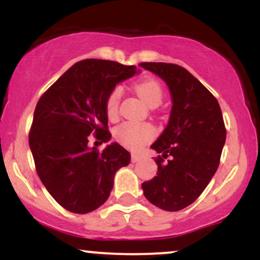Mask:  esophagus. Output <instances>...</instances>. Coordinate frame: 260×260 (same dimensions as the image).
<instances>
[{
    "instance_id": "obj_1",
    "label": "esophagus",
    "mask_w": 260,
    "mask_h": 260,
    "mask_svg": "<svg viewBox=\"0 0 260 260\" xmlns=\"http://www.w3.org/2000/svg\"><path fill=\"white\" fill-rule=\"evenodd\" d=\"M143 159L142 155H138V154H132L131 155V160H132V162H138Z\"/></svg>"
}]
</instances>
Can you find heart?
<instances>
[{
  "mask_svg": "<svg viewBox=\"0 0 260 260\" xmlns=\"http://www.w3.org/2000/svg\"><path fill=\"white\" fill-rule=\"evenodd\" d=\"M134 90L140 99L148 106H159L162 101L164 91L160 83L153 78H145L134 84ZM122 89L120 86L110 92L106 100V112L110 118H115L120 109ZM115 137L124 147L129 149H139L154 137V128L149 124H139L134 122H126L116 128Z\"/></svg>",
  "mask_w": 260,
  "mask_h": 260,
  "instance_id": "1",
  "label": "heart"
}]
</instances>
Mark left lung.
I'll return each mask as SVG.
<instances>
[{"mask_svg":"<svg viewBox=\"0 0 260 260\" xmlns=\"http://www.w3.org/2000/svg\"><path fill=\"white\" fill-rule=\"evenodd\" d=\"M139 66L166 83L172 99L168 126L150 147L161 154L155 159L157 176L142 183L143 192L157 208L178 211L192 204L215 175L226 140L221 109L215 96L181 66Z\"/></svg>","mask_w":260,"mask_h":260,"instance_id":"1","label":"left lung"}]
</instances>
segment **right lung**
<instances>
[{
  "label": "right lung",
  "mask_w": 260,
  "mask_h": 260,
  "mask_svg": "<svg viewBox=\"0 0 260 260\" xmlns=\"http://www.w3.org/2000/svg\"><path fill=\"white\" fill-rule=\"evenodd\" d=\"M134 66L105 59L73 64L38 101L30 134L35 168L61 207L76 214L95 210L107 201L116 172L131 161L118 143L98 151L89 136L107 143L106 100L118 83L139 73Z\"/></svg>",
  "instance_id": "right-lung-1"
}]
</instances>
